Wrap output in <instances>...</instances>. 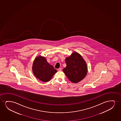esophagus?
Masks as SVG:
<instances>
[{
  "label": "esophagus",
  "instance_id": "esophagus-1",
  "mask_svg": "<svg viewBox=\"0 0 121 121\" xmlns=\"http://www.w3.org/2000/svg\"><path fill=\"white\" fill-rule=\"evenodd\" d=\"M61 70H62L61 68H60L59 69H58V71H61Z\"/></svg>",
  "mask_w": 121,
  "mask_h": 121
}]
</instances>
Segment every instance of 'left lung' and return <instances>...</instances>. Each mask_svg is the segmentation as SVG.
Here are the masks:
<instances>
[{
  "mask_svg": "<svg viewBox=\"0 0 121 121\" xmlns=\"http://www.w3.org/2000/svg\"><path fill=\"white\" fill-rule=\"evenodd\" d=\"M66 66L63 71L72 83H77L86 76L88 69L86 63L78 53L73 52L65 60Z\"/></svg>",
  "mask_w": 121,
  "mask_h": 121,
  "instance_id": "1",
  "label": "left lung"
}]
</instances>
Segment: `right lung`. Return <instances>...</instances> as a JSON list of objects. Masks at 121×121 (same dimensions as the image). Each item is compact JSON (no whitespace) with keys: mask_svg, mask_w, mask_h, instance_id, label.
<instances>
[{"mask_svg":"<svg viewBox=\"0 0 121 121\" xmlns=\"http://www.w3.org/2000/svg\"><path fill=\"white\" fill-rule=\"evenodd\" d=\"M33 71L36 78L43 82H48L57 72L52 65H50L45 57L38 56L33 65Z\"/></svg>","mask_w":121,"mask_h":121,"instance_id":"add662e5","label":"right lung"}]
</instances>
